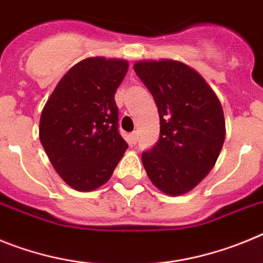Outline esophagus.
Returning <instances> with one entry per match:
<instances>
[{
	"label": "esophagus",
	"mask_w": 263,
	"mask_h": 263,
	"mask_svg": "<svg viewBox=\"0 0 263 263\" xmlns=\"http://www.w3.org/2000/svg\"><path fill=\"white\" fill-rule=\"evenodd\" d=\"M137 139H138V133H137V132H133V133L129 134V142H130V145H136Z\"/></svg>",
	"instance_id": "obj_1"
}]
</instances>
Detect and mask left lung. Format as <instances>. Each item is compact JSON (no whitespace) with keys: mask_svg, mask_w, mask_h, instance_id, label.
<instances>
[{"mask_svg":"<svg viewBox=\"0 0 263 263\" xmlns=\"http://www.w3.org/2000/svg\"><path fill=\"white\" fill-rule=\"evenodd\" d=\"M137 76L154 97L160 133L142 153L147 176L171 196L187 194L215 166L225 139L221 104L191 67L176 60H141Z\"/></svg>","mask_w":263,"mask_h":263,"instance_id":"8db88e82","label":"left lung"}]
</instances>
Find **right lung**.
I'll use <instances>...</instances> for the list:
<instances>
[{"label": "right lung", "instance_id": "obj_1", "mask_svg": "<svg viewBox=\"0 0 263 263\" xmlns=\"http://www.w3.org/2000/svg\"><path fill=\"white\" fill-rule=\"evenodd\" d=\"M126 72V60H81L63 76L42 111V146L60 178L78 191L108 182L127 148L118 133L115 101Z\"/></svg>", "mask_w": 263, "mask_h": 263}]
</instances>
